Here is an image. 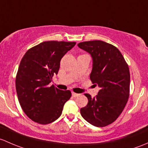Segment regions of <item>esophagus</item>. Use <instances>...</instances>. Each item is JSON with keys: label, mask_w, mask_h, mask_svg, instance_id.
Returning a JSON list of instances; mask_svg holds the SVG:
<instances>
[{"label": "esophagus", "mask_w": 148, "mask_h": 148, "mask_svg": "<svg viewBox=\"0 0 148 148\" xmlns=\"http://www.w3.org/2000/svg\"><path fill=\"white\" fill-rule=\"evenodd\" d=\"M72 95L74 97H76L79 96V95H80V94H77V93H75V92H72Z\"/></svg>", "instance_id": "esophagus-1"}]
</instances>
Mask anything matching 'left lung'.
<instances>
[{"label": "left lung", "mask_w": 148, "mask_h": 148, "mask_svg": "<svg viewBox=\"0 0 148 148\" xmlns=\"http://www.w3.org/2000/svg\"><path fill=\"white\" fill-rule=\"evenodd\" d=\"M77 46L91 55L90 78L100 88L95 97L85 93L88 105L80 109L82 117L96 127L113 123L122 113L130 95V71L119 50L102 40L85 41Z\"/></svg>", "instance_id": "left-lung-1"}]
</instances>
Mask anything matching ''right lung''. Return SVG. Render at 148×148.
I'll list each match as a JSON object with an SVG mask.
<instances>
[{
	"instance_id": "obj_1",
	"label": "right lung",
	"mask_w": 148,
	"mask_h": 148,
	"mask_svg": "<svg viewBox=\"0 0 148 148\" xmlns=\"http://www.w3.org/2000/svg\"><path fill=\"white\" fill-rule=\"evenodd\" d=\"M75 43L45 41L30 48L23 57L16 77V92L23 110L33 121L49 124L61 115L71 92L50 83L58 73L61 58Z\"/></svg>"
}]
</instances>
